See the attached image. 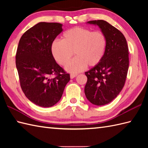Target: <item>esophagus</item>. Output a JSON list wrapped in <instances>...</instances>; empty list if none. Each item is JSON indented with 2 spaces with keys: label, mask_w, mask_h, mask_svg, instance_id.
I'll list each match as a JSON object with an SVG mask.
<instances>
[{
  "label": "esophagus",
  "mask_w": 148,
  "mask_h": 148,
  "mask_svg": "<svg viewBox=\"0 0 148 148\" xmlns=\"http://www.w3.org/2000/svg\"><path fill=\"white\" fill-rule=\"evenodd\" d=\"M77 76V74H71L70 75V77L71 78V79H73V78H74L76 76Z\"/></svg>",
  "instance_id": "34e87169"
}]
</instances>
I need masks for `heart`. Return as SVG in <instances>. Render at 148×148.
Wrapping results in <instances>:
<instances>
[{
	"label": "heart",
	"mask_w": 148,
	"mask_h": 148,
	"mask_svg": "<svg viewBox=\"0 0 148 148\" xmlns=\"http://www.w3.org/2000/svg\"><path fill=\"white\" fill-rule=\"evenodd\" d=\"M107 38L100 31L93 32L83 27H75L64 33L62 40H54L51 45L53 57L58 64L67 65L65 69L72 73L83 71L88 65L94 67L102 61L107 48Z\"/></svg>",
	"instance_id": "heart-1"
}]
</instances>
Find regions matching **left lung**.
Wrapping results in <instances>:
<instances>
[{"mask_svg": "<svg viewBox=\"0 0 148 148\" xmlns=\"http://www.w3.org/2000/svg\"><path fill=\"white\" fill-rule=\"evenodd\" d=\"M87 23L99 26L108 41L102 61L85 72L88 79L84 87L86 97L94 105L103 106L112 101L124 86L129 53L126 39L116 28L102 20Z\"/></svg>", "mask_w": 148, "mask_h": 148, "instance_id": "1", "label": "left lung"}]
</instances>
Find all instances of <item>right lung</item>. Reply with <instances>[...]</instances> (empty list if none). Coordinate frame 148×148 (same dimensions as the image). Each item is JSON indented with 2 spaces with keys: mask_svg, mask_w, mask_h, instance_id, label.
Returning <instances> with one entry per match:
<instances>
[{
  "mask_svg": "<svg viewBox=\"0 0 148 148\" xmlns=\"http://www.w3.org/2000/svg\"><path fill=\"white\" fill-rule=\"evenodd\" d=\"M63 31L62 24L40 22L25 32L19 41L16 65L22 90L28 99L43 108L55 105L70 81L56 62L51 45ZM55 75L54 78L50 76Z\"/></svg>",
  "mask_w": 148,
  "mask_h": 148,
  "instance_id": "obj_1",
  "label": "right lung"
}]
</instances>
